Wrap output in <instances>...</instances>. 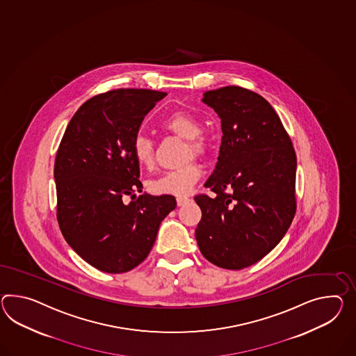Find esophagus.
Returning <instances> with one entry per match:
<instances>
[{"mask_svg": "<svg viewBox=\"0 0 356 356\" xmlns=\"http://www.w3.org/2000/svg\"><path fill=\"white\" fill-rule=\"evenodd\" d=\"M176 202H177V206L181 207V206H185L186 203H189L191 198H188V197H177Z\"/></svg>", "mask_w": 356, "mask_h": 356, "instance_id": "obj_1", "label": "esophagus"}]
</instances>
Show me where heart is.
<instances>
[{
  "label": "heart",
  "mask_w": 356,
  "mask_h": 356,
  "mask_svg": "<svg viewBox=\"0 0 356 356\" xmlns=\"http://www.w3.org/2000/svg\"><path fill=\"white\" fill-rule=\"evenodd\" d=\"M163 127L188 140L189 156H207L212 147V140L209 134L200 131L202 123L197 115L185 111H177L170 114ZM132 154L140 165L150 167L154 163V144L153 140L145 135H136L132 141ZM202 176V170L197 162H191L181 168L170 170L156 179H153L149 188L154 194L185 195L191 193L193 186Z\"/></svg>",
  "instance_id": "obj_1"
}]
</instances>
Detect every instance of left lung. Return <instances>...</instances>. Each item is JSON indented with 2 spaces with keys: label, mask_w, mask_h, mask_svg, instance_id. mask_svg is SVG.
Returning a JSON list of instances; mask_svg holds the SVG:
<instances>
[{
  "label": "left lung",
  "mask_w": 356,
  "mask_h": 356,
  "mask_svg": "<svg viewBox=\"0 0 356 356\" xmlns=\"http://www.w3.org/2000/svg\"><path fill=\"white\" fill-rule=\"evenodd\" d=\"M221 118L222 141L213 174L204 184L215 197H194L202 209L195 239L202 254L222 269L241 270L264 259L296 213V159L273 106L248 88L204 92Z\"/></svg>",
  "instance_id": "obj_1"
}]
</instances>
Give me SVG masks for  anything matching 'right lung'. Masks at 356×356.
<instances>
[{
	"label": "right lung",
	"instance_id": "obj_1",
	"mask_svg": "<svg viewBox=\"0 0 356 356\" xmlns=\"http://www.w3.org/2000/svg\"><path fill=\"white\" fill-rule=\"evenodd\" d=\"M165 92L118 88L88 99L72 117L54 165L61 234L83 260L120 274L145 260L172 195L141 192L132 141ZM129 196L131 201L125 198Z\"/></svg>",
	"mask_w": 356,
	"mask_h": 356
}]
</instances>
